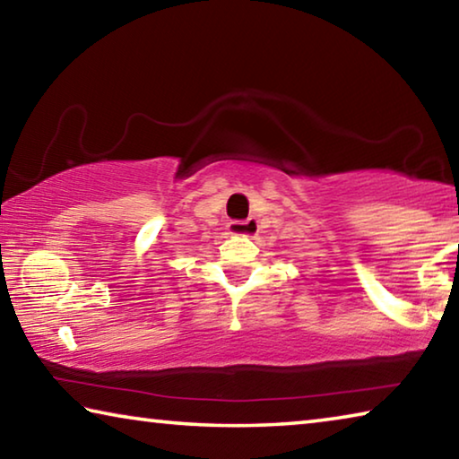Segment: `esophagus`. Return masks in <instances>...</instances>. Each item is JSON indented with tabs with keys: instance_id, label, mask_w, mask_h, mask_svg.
<instances>
[{
	"instance_id": "esophagus-1",
	"label": "esophagus",
	"mask_w": 459,
	"mask_h": 459,
	"mask_svg": "<svg viewBox=\"0 0 459 459\" xmlns=\"http://www.w3.org/2000/svg\"><path fill=\"white\" fill-rule=\"evenodd\" d=\"M229 230H230V235H237V237H253V235H257L259 224H257V221H255V219L232 221L229 224Z\"/></svg>"
}]
</instances>
